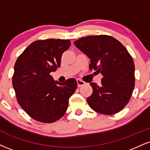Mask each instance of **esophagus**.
Returning <instances> with one entry per match:
<instances>
[{"label": "esophagus", "instance_id": "obj_1", "mask_svg": "<svg viewBox=\"0 0 150 150\" xmlns=\"http://www.w3.org/2000/svg\"><path fill=\"white\" fill-rule=\"evenodd\" d=\"M77 86H78V87H80V86L84 85V84H85V82H83V81L80 80H77Z\"/></svg>", "mask_w": 150, "mask_h": 150}]
</instances>
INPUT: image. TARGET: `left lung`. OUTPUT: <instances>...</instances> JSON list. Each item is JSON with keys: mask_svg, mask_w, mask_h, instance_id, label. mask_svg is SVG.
Segmentation results:
<instances>
[{"mask_svg": "<svg viewBox=\"0 0 150 150\" xmlns=\"http://www.w3.org/2000/svg\"><path fill=\"white\" fill-rule=\"evenodd\" d=\"M89 58L90 70L100 73L101 84L90 83V108L103 115H114L129 102L135 86V65L131 54L120 41L110 35H89L74 42Z\"/></svg>", "mask_w": 150, "mask_h": 150, "instance_id": "obj_1", "label": "left lung"}]
</instances>
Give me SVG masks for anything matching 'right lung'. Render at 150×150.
Returning <instances> with one entry per match:
<instances>
[{"label":"right lung","mask_w":150,"mask_h":150,"mask_svg":"<svg viewBox=\"0 0 150 150\" xmlns=\"http://www.w3.org/2000/svg\"><path fill=\"white\" fill-rule=\"evenodd\" d=\"M70 46L69 40H36L16 61L12 86L17 102L38 122L53 123L61 118L77 89L75 79L59 83L50 75L60 67L63 53Z\"/></svg>","instance_id":"add662e5"}]
</instances>
